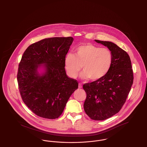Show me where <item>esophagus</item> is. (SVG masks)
Returning a JSON list of instances; mask_svg holds the SVG:
<instances>
[{
    "mask_svg": "<svg viewBox=\"0 0 147 147\" xmlns=\"http://www.w3.org/2000/svg\"><path fill=\"white\" fill-rule=\"evenodd\" d=\"M79 88H82V83H79Z\"/></svg>",
    "mask_w": 147,
    "mask_h": 147,
    "instance_id": "34e87169",
    "label": "esophagus"
}]
</instances>
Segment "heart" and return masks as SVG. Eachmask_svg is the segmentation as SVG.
I'll list each match as a JSON object with an SVG mask.
<instances>
[{"label": "heart", "mask_w": 147, "mask_h": 147, "mask_svg": "<svg viewBox=\"0 0 147 147\" xmlns=\"http://www.w3.org/2000/svg\"><path fill=\"white\" fill-rule=\"evenodd\" d=\"M113 62L112 51L90 43L81 45L74 50V54H67L64 61L67 73L76 78L82 68L80 77L98 81L105 77L110 70Z\"/></svg>", "instance_id": "obj_1"}]
</instances>
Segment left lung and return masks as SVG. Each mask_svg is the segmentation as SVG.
Instances as JSON below:
<instances>
[{
  "mask_svg": "<svg viewBox=\"0 0 147 147\" xmlns=\"http://www.w3.org/2000/svg\"><path fill=\"white\" fill-rule=\"evenodd\" d=\"M95 41L112 51L113 62L105 77L83 85L86 94L84 109L90 119L102 121L118 113L125 103L133 84V73L130 57L126 51L113 42Z\"/></svg>",
  "mask_w": 147,
  "mask_h": 147,
  "instance_id": "8db88e82",
  "label": "left lung"
}]
</instances>
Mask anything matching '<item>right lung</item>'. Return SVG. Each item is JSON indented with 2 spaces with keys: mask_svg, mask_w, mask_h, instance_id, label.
Wrapping results in <instances>:
<instances>
[{
  "mask_svg": "<svg viewBox=\"0 0 147 147\" xmlns=\"http://www.w3.org/2000/svg\"><path fill=\"white\" fill-rule=\"evenodd\" d=\"M74 39L52 37L29 46L19 64L17 79L23 102L35 115L56 119L62 113L77 80L66 74L64 61ZM45 72L40 74L38 69Z\"/></svg>",
  "mask_w": 147,
  "mask_h": 147,
  "instance_id": "1",
  "label": "right lung"
}]
</instances>
